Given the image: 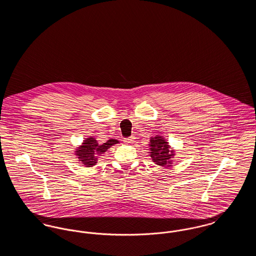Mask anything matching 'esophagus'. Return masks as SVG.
<instances>
[{
  "instance_id": "obj_1",
  "label": "esophagus",
  "mask_w": 256,
  "mask_h": 256,
  "mask_svg": "<svg viewBox=\"0 0 256 256\" xmlns=\"http://www.w3.org/2000/svg\"><path fill=\"white\" fill-rule=\"evenodd\" d=\"M134 139H135V137L134 136H130V137H128V138H124V143H132V142H134Z\"/></svg>"
}]
</instances>
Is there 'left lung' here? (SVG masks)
Listing matches in <instances>:
<instances>
[{
    "mask_svg": "<svg viewBox=\"0 0 256 256\" xmlns=\"http://www.w3.org/2000/svg\"><path fill=\"white\" fill-rule=\"evenodd\" d=\"M150 156L152 160L160 166H165L170 164V158L174 156L172 150H170L168 143L161 137H152L150 139Z\"/></svg>",
    "mask_w": 256,
    "mask_h": 256,
    "instance_id": "1",
    "label": "left lung"
}]
</instances>
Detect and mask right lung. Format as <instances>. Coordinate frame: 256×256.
<instances>
[{"mask_svg":"<svg viewBox=\"0 0 256 256\" xmlns=\"http://www.w3.org/2000/svg\"><path fill=\"white\" fill-rule=\"evenodd\" d=\"M117 143L118 141L116 139H110L102 145H98L93 137H90L86 139L84 143H82V146L76 150V156H78V159H80V161L86 165V167H92L97 163L98 154L106 152L110 146Z\"/></svg>","mask_w":256,"mask_h":256,"instance_id":"obj_1","label":"right lung"}]
</instances>
